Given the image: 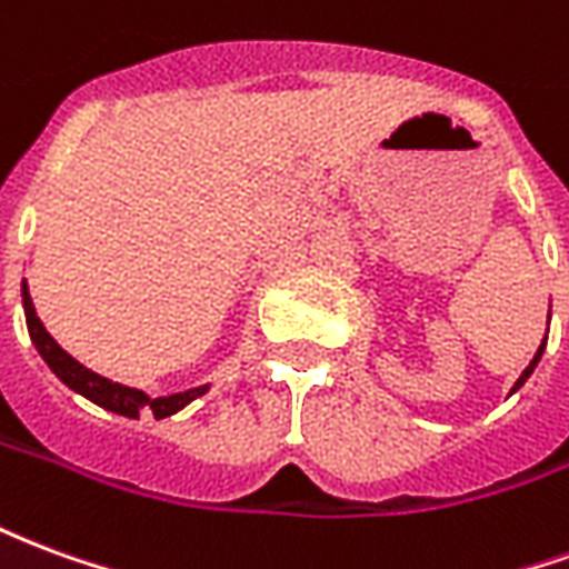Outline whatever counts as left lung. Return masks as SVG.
Here are the masks:
<instances>
[{
  "label": "left lung",
  "mask_w": 569,
  "mask_h": 569,
  "mask_svg": "<svg viewBox=\"0 0 569 569\" xmlns=\"http://www.w3.org/2000/svg\"><path fill=\"white\" fill-rule=\"evenodd\" d=\"M542 353H546V338H542V345H539V350H537V353H533V359H530V366H527V369L521 371V378H518V381H515L512 393H518V390H521V387H525L527 378H530V375H533V369H537V366H539V359H542Z\"/></svg>",
  "instance_id": "8db88e82"
}]
</instances>
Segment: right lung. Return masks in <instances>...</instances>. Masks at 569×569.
Wrapping results in <instances>:
<instances>
[{
	"label": "right lung",
	"mask_w": 569,
	"mask_h": 569,
	"mask_svg": "<svg viewBox=\"0 0 569 569\" xmlns=\"http://www.w3.org/2000/svg\"><path fill=\"white\" fill-rule=\"evenodd\" d=\"M20 296H23V313H27V329H30V341L32 347L39 350V357L44 359V366L54 371L60 381L67 383L72 393L84 396L91 399L93 406L106 408L112 415H121V418H140L146 408H151V415L161 420L170 418L176 411H182L186 406H191L198 396H203L210 390V383H200V387H191V390H182V393H170V396H158L151 399L146 390H137V387H128V383L109 381L103 375H97L88 366H81L79 359L69 357L63 347L57 345L51 332L44 329V322L39 320L36 313V305L30 298V286L23 280L20 286Z\"/></svg>",
	"instance_id": "obj_1"
}]
</instances>
